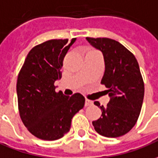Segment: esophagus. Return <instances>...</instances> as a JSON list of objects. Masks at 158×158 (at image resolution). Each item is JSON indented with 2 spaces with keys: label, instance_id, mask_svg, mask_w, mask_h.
<instances>
[{
  "label": "esophagus",
  "instance_id": "34e87169",
  "mask_svg": "<svg viewBox=\"0 0 158 158\" xmlns=\"http://www.w3.org/2000/svg\"><path fill=\"white\" fill-rule=\"evenodd\" d=\"M93 104V102L90 101L89 99H85V106H90Z\"/></svg>",
  "mask_w": 158,
  "mask_h": 158
}]
</instances>
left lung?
I'll return each mask as SVG.
<instances>
[{
	"label": "left lung",
	"instance_id": "left-lung-1",
	"mask_svg": "<svg viewBox=\"0 0 158 158\" xmlns=\"http://www.w3.org/2000/svg\"><path fill=\"white\" fill-rule=\"evenodd\" d=\"M86 40L103 55L105 72L101 84L108 88L110 98L106 107L94 102L102 115L92 125L102 136H122L136 124L143 104L144 85L139 66L133 53L117 41L105 37Z\"/></svg>",
	"mask_w": 158,
	"mask_h": 158
}]
</instances>
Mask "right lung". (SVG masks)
I'll return each mask as SVG.
<instances>
[{
  "label": "right lung",
  "instance_id": "right-lung-1",
  "mask_svg": "<svg viewBox=\"0 0 158 158\" xmlns=\"http://www.w3.org/2000/svg\"><path fill=\"white\" fill-rule=\"evenodd\" d=\"M76 38L51 39L33 47L17 79L19 112L30 133L44 140H56L68 133L73 115L85 105L79 93L67 97L56 92L66 54Z\"/></svg>",
  "mask_w": 158,
  "mask_h": 158
}]
</instances>
